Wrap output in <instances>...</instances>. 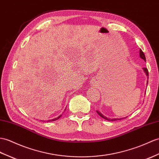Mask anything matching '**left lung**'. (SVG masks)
Here are the masks:
<instances>
[{"instance_id":"8db88e82","label":"left lung","mask_w":159,"mask_h":159,"mask_svg":"<svg viewBox=\"0 0 159 159\" xmlns=\"http://www.w3.org/2000/svg\"><path fill=\"white\" fill-rule=\"evenodd\" d=\"M139 57H141L142 59H143V60L144 61H146V57H145V55H144V53H143V51L140 49L139 50ZM143 72H145V74H146V75L148 76V69L147 68H143ZM148 81L147 80V84H148ZM96 112H97V113L99 114V116H100L101 117H102L103 119H106V120H110V121H114V120H121L122 119H125V118H120V119H116V118H114V119H109V118H107L106 116H105L104 114H102L100 112H99L98 110H96Z\"/></svg>"}]
</instances>
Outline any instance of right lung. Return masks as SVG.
Masks as SVG:
<instances>
[{
    "instance_id": "right-lung-1",
    "label": "right lung",
    "mask_w": 159,
    "mask_h": 159,
    "mask_svg": "<svg viewBox=\"0 0 159 159\" xmlns=\"http://www.w3.org/2000/svg\"><path fill=\"white\" fill-rule=\"evenodd\" d=\"M66 110V109H65ZM61 115L62 114H61V115H60V116H58L57 117H56V118H55V119H50V120H48L47 122H51V121H54V120H57V119H60V118L61 116ZM42 121H43V120H42ZM45 122V121H44Z\"/></svg>"
}]
</instances>
